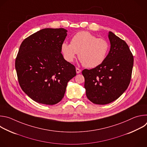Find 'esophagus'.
<instances>
[{
	"mask_svg": "<svg viewBox=\"0 0 147 147\" xmlns=\"http://www.w3.org/2000/svg\"><path fill=\"white\" fill-rule=\"evenodd\" d=\"M76 73H77V74H78V73H80L81 71V70L80 69H78V68H76Z\"/></svg>",
	"mask_w": 147,
	"mask_h": 147,
	"instance_id": "obj_1",
	"label": "esophagus"
}]
</instances>
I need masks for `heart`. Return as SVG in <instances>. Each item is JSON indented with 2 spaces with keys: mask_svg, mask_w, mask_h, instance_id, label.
<instances>
[{
  "mask_svg": "<svg viewBox=\"0 0 147 147\" xmlns=\"http://www.w3.org/2000/svg\"><path fill=\"white\" fill-rule=\"evenodd\" d=\"M109 50L108 42L87 31H80L71 39V44L63 42L61 52L65 59L72 62L77 53L79 59L85 67L94 68L98 66L105 60Z\"/></svg>",
  "mask_w": 147,
  "mask_h": 147,
  "instance_id": "1",
  "label": "heart"
}]
</instances>
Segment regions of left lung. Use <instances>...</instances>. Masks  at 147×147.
Instances as JSON below:
<instances>
[{"instance_id": "8db88e82", "label": "left lung", "mask_w": 147, "mask_h": 147, "mask_svg": "<svg viewBox=\"0 0 147 147\" xmlns=\"http://www.w3.org/2000/svg\"><path fill=\"white\" fill-rule=\"evenodd\" d=\"M111 48L102 64L91 70L84 69V88L87 98L97 105H106L119 98L130 84L133 56L126 42L109 31Z\"/></svg>"}]
</instances>
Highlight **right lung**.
<instances>
[{
	"instance_id": "add662e5",
	"label": "right lung",
	"mask_w": 147,
	"mask_h": 147,
	"mask_svg": "<svg viewBox=\"0 0 147 147\" xmlns=\"http://www.w3.org/2000/svg\"><path fill=\"white\" fill-rule=\"evenodd\" d=\"M64 28H44L26 38L15 67L23 91L33 100L52 105L63 98L67 82L76 75L61 53L67 35Z\"/></svg>"
}]
</instances>
